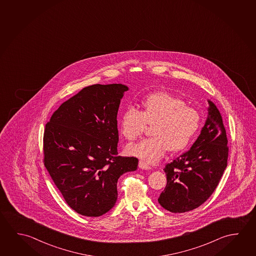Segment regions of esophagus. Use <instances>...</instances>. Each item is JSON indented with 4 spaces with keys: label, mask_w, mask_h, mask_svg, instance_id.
<instances>
[{
    "label": "esophagus",
    "mask_w": 256,
    "mask_h": 256,
    "mask_svg": "<svg viewBox=\"0 0 256 256\" xmlns=\"http://www.w3.org/2000/svg\"><path fill=\"white\" fill-rule=\"evenodd\" d=\"M138 167L140 168H142V170H151V166L149 165V164H146L144 162H142V160H140L138 164Z\"/></svg>",
    "instance_id": "34e87169"
}]
</instances>
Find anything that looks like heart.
<instances>
[{
	"label": "heart",
	"mask_w": 256,
	"mask_h": 256,
	"mask_svg": "<svg viewBox=\"0 0 256 256\" xmlns=\"http://www.w3.org/2000/svg\"><path fill=\"white\" fill-rule=\"evenodd\" d=\"M141 112L128 106L120 118V131L128 141L138 138L152 125L150 138L126 147L128 154L147 162H156L166 152H178L188 146L201 125L196 109L180 98L165 91L152 92L140 101Z\"/></svg>",
	"instance_id": "heart-1"
}]
</instances>
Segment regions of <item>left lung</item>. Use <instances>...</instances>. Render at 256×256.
<instances>
[{
  "instance_id": "8db88e82",
  "label": "left lung",
  "mask_w": 256,
  "mask_h": 256,
  "mask_svg": "<svg viewBox=\"0 0 256 256\" xmlns=\"http://www.w3.org/2000/svg\"><path fill=\"white\" fill-rule=\"evenodd\" d=\"M207 102L206 123L196 142L164 170L167 184L158 202L174 214L202 204L217 188L228 165V139L222 115L214 102Z\"/></svg>"
}]
</instances>
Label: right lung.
Segmentation results:
<instances>
[{
	"label": "right lung",
	"instance_id": "right-lung-1",
	"mask_svg": "<svg viewBox=\"0 0 256 256\" xmlns=\"http://www.w3.org/2000/svg\"><path fill=\"white\" fill-rule=\"evenodd\" d=\"M128 90L122 84L83 88L46 126L44 166L68 206L86 217L109 212L118 180L138 168L136 158L118 156V110Z\"/></svg>",
	"mask_w": 256,
	"mask_h": 256
}]
</instances>
